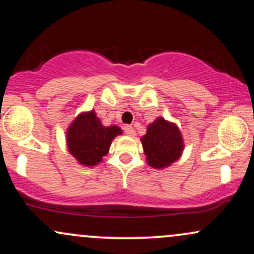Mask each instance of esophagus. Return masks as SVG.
I'll list each match as a JSON object with an SVG mask.
<instances>
[{"label":"esophagus","mask_w":254,"mask_h":254,"mask_svg":"<svg viewBox=\"0 0 254 254\" xmlns=\"http://www.w3.org/2000/svg\"><path fill=\"white\" fill-rule=\"evenodd\" d=\"M124 132L127 133V136H135L136 131H135V129H133L132 127H131V125H125V127H124Z\"/></svg>","instance_id":"34e87169"}]
</instances>
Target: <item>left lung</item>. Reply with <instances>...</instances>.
I'll return each mask as SVG.
<instances>
[{"label":"left lung","mask_w":254,"mask_h":254,"mask_svg":"<svg viewBox=\"0 0 254 254\" xmlns=\"http://www.w3.org/2000/svg\"><path fill=\"white\" fill-rule=\"evenodd\" d=\"M147 161L151 167L164 168L179 159L183 151V138L177 125L157 118L142 137Z\"/></svg>","instance_id":"obj_1"}]
</instances>
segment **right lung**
I'll use <instances>...</instances> for the list:
<instances>
[{
    "label": "right lung",
    "instance_id": "obj_1",
    "mask_svg": "<svg viewBox=\"0 0 254 254\" xmlns=\"http://www.w3.org/2000/svg\"><path fill=\"white\" fill-rule=\"evenodd\" d=\"M118 127H103L95 113H83L75 119L66 135L69 151L81 165L95 166L109 153L112 139L121 135Z\"/></svg>",
    "mask_w": 254,
    "mask_h": 254
}]
</instances>
